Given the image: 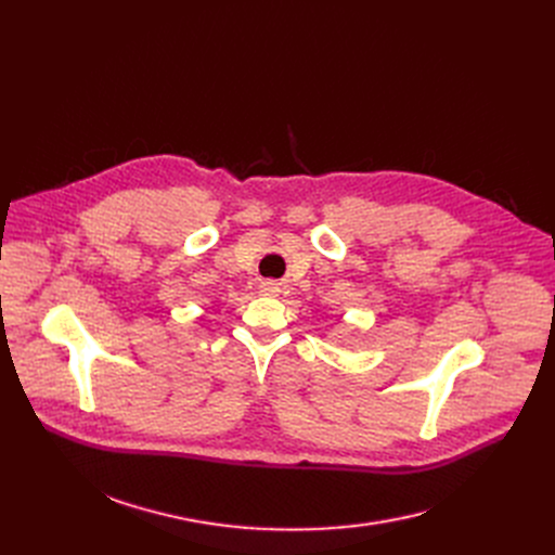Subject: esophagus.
<instances>
[{"mask_svg": "<svg viewBox=\"0 0 555 555\" xmlns=\"http://www.w3.org/2000/svg\"><path fill=\"white\" fill-rule=\"evenodd\" d=\"M260 287H262V293H268V295H274V293H276V289H279L274 281H266V283H262Z\"/></svg>", "mask_w": 555, "mask_h": 555, "instance_id": "1", "label": "esophagus"}]
</instances>
